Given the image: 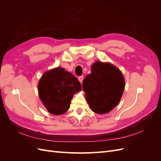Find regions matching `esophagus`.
<instances>
[{
	"label": "esophagus",
	"mask_w": 161,
	"mask_h": 161,
	"mask_svg": "<svg viewBox=\"0 0 161 161\" xmlns=\"http://www.w3.org/2000/svg\"><path fill=\"white\" fill-rule=\"evenodd\" d=\"M83 79H84V77L82 76H80L79 77V82H80V83H82V80H83Z\"/></svg>",
	"instance_id": "1"
}]
</instances>
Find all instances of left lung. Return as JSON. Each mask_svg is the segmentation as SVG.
Masks as SVG:
<instances>
[{
    "instance_id": "obj_1",
    "label": "left lung",
    "mask_w": 161,
    "mask_h": 161,
    "mask_svg": "<svg viewBox=\"0 0 161 161\" xmlns=\"http://www.w3.org/2000/svg\"><path fill=\"white\" fill-rule=\"evenodd\" d=\"M125 87L120 70L109 62L96 61L91 74L82 82V88L91 109L98 114L109 113L118 104Z\"/></svg>"
}]
</instances>
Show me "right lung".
<instances>
[{
  "instance_id": "1",
  "label": "right lung",
  "mask_w": 161,
  "mask_h": 161,
  "mask_svg": "<svg viewBox=\"0 0 161 161\" xmlns=\"http://www.w3.org/2000/svg\"><path fill=\"white\" fill-rule=\"evenodd\" d=\"M82 90L80 82L61 67L45 72L38 82L40 100L51 114H64L70 108L71 99Z\"/></svg>"
}]
</instances>
